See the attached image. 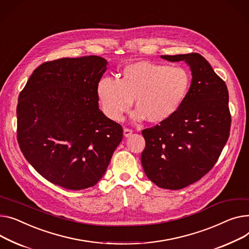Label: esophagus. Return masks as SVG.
<instances>
[{"mask_svg": "<svg viewBox=\"0 0 249 249\" xmlns=\"http://www.w3.org/2000/svg\"><path fill=\"white\" fill-rule=\"evenodd\" d=\"M132 133H133V131H132L131 129H128V128H124L123 130V134L125 137H129L132 135Z\"/></svg>", "mask_w": 249, "mask_h": 249, "instance_id": "obj_1", "label": "esophagus"}]
</instances>
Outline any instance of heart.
Here are the masks:
<instances>
[{"label":"heart","mask_w":249,"mask_h":249,"mask_svg":"<svg viewBox=\"0 0 249 249\" xmlns=\"http://www.w3.org/2000/svg\"><path fill=\"white\" fill-rule=\"evenodd\" d=\"M190 86L191 76L185 68L140 61L125 66L119 80L102 77L96 85V94L103 113L112 121H121L134 99L138 109L132 115L133 120L146 118L158 124L178 112Z\"/></svg>","instance_id":"1"}]
</instances>
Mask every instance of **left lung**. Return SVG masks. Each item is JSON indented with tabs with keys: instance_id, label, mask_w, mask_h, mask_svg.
<instances>
[{
	"instance_id": "1",
	"label": "left lung",
	"mask_w": 249,
	"mask_h": 249,
	"mask_svg": "<svg viewBox=\"0 0 249 249\" xmlns=\"http://www.w3.org/2000/svg\"><path fill=\"white\" fill-rule=\"evenodd\" d=\"M161 58L184 61L191 71V86L174 116L142 131L146 145L141 163L158 187L178 190L204 176L220 156L230 131L229 97L225 82L201 55Z\"/></svg>"
}]
</instances>
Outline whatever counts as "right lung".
Here are the masks:
<instances>
[{"instance_id":"add662e5","label":"right lung","mask_w":249,"mask_h":249,"mask_svg":"<svg viewBox=\"0 0 249 249\" xmlns=\"http://www.w3.org/2000/svg\"><path fill=\"white\" fill-rule=\"evenodd\" d=\"M108 62L99 56L43 63L19 96L18 136L27 161L45 179L70 190L94 186L123 137L99 109L96 85Z\"/></svg>"}]
</instances>
